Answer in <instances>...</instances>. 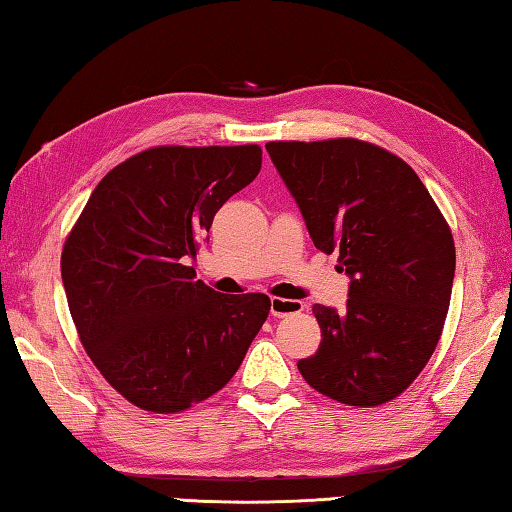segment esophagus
Here are the masks:
<instances>
[{
  "label": "esophagus",
  "mask_w": 512,
  "mask_h": 512,
  "mask_svg": "<svg viewBox=\"0 0 512 512\" xmlns=\"http://www.w3.org/2000/svg\"><path fill=\"white\" fill-rule=\"evenodd\" d=\"M303 310L301 301L294 299H281V297H272L270 301V312L272 317H290V315H299Z\"/></svg>",
  "instance_id": "34e87169"
}]
</instances>
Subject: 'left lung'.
I'll list each match as a JSON object with an SVG mask.
<instances>
[{"mask_svg":"<svg viewBox=\"0 0 512 512\" xmlns=\"http://www.w3.org/2000/svg\"><path fill=\"white\" fill-rule=\"evenodd\" d=\"M310 238L351 276L344 312L315 303L321 342L299 360L312 389L342 405L398 398L441 339L456 251L452 229L405 159L339 137L270 141Z\"/></svg>","mask_w":512,"mask_h":512,"instance_id":"8db88e82","label":"left lung"}]
</instances>
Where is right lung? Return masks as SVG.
Segmentation results:
<instances>
[{"label": "right lung", "instance_id": "add662e5", "mask_svg": "<svg viewBox=\"0 0 512 512\" xmlns=\"http://www.w3.org/2000/svg\"><path fill=\"white\" fill-rule=\"evenodd\" d=\"M261 161L256 143L141 150L98 182L71 227L60 258L71 319L134 407L177 414L211 398L270 315L267 294H218L188 265Z\"/></svg>", "mask_w": 512, "mask_h": 512}]
</instances>
